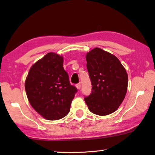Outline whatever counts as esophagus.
Segmentation results:
<instances>
[{
    "label": "esophagus",
    "mask_w": 155,
    "mask_h": 155,
    "mask_svg": "<svg viewBox=\"0 0 155 155\" xmlns=\"http://www.w3.org/2000/svg\"><path fill=\"white\" fill-rule=\"evenodd\" d=\"M75 87H77L78 90H80L81 88V84H77L76 85H75Z\"/></svg>",
    "instance_id": "34e87169"
}]
</instances>
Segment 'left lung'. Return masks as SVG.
Segmentation results:
<instances>
[{
    "mask_svg": "<svg viewBox=\"0 0 155 155\" xmlns=\"http://www.w3.org/2000/svg\"><path fill=\"white\" fill-rule=\"evenodd\" d=\"M92 83V93L84 98L89 110L98 115H107L118 109L127 90L126 70L115 55L94 48L86 56Z\"/></svg>",
    "mask_w": 155,
    "mask_h": 155,
    "instance_id": "left-lung-1",
    "label": "left lung"
}]
</instances>
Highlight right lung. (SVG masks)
Masks as SVG:
<instances>
[{
  "label": "right lung",
  "instance_id": "1",
  "mask_svg": "<svg viewBox=\"0 0 155 155\" xmlns=\"http://www.w3.org/2000/svg\"><path fill=\"white\" fill-rule=\"evenodd\" d=\"M63 57L49 52L35 63L25 82L28 101L42 117L58 120L69 112L77 88L69 83Z\"/></svg>",
  "mask_w": 155,
  "mask_h": 155
}]
</instances>
